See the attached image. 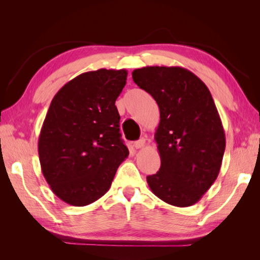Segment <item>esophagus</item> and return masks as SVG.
<instances>
[{
	"label": "esophagus",
	"instance_id": "esophagus-1",
	"mask_svg": "<svg viewBox=\"0 0 260 260\" xmlns=\"http://www.w3.org/2000/svg\"><path fill=\"white\" fill-rule=\"evenodd\" d=\"M144 145H145V140L144 139H141V140L137 141V142H135V144H133V146H135L137 149L144 147Z\"/></svg>",
	"mask_w": 260,
	"mask_h": 260
}]
</instances>
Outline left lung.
I'll return each instance as SVG.
<instances>
[{"label": "left lung", "mask_w": 260, "mask_h": 260, "mask_svg": "<svg viewBox=\"0 0 260 260\" xmlns=\"http://www.w3.org/2000/svg\"><path fill=\"white\" fill-rule=\"evenodd\" d=\"M132 79L159 107L155 141L160 168L146 180L151 191L170 205L198 203L217 179L225 135L211 94L198 76L182 67L146 66Z\"/></svg>", "instance_id": "1"}]
</instances>
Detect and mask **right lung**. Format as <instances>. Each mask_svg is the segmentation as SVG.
<instances>
[{"label":"right lung","instance_id":"1","mask_svg":"<svg viewBox=\"0 0 260 260\" xmlns=\"http://www.w3.org/2000/svg\"><path fill=\"white\" fill-rule=\"evenodd\" d=\"M127 76L125 69L83 73L51 102L39 136V159L51 190L69 205L101 199L129 155L115 105Z\"/></svg>","mask_w":260,"mask_h":260}]
</instances>
